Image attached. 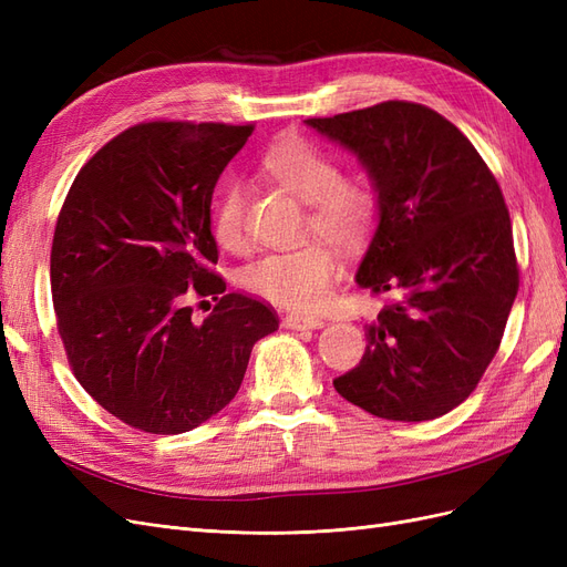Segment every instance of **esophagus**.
I'll return each instance as SVG.
<instances>
[{
    "label": "esophagus",
    "instance_id": "esophagus-1",
    "mask_svg": "<svg viewBox=\"0 0 567 567\" xmlns=\"http://www.w3.org/2000/svg\"><path fill=\"white\" fill-rule=\"evenodd\" d=\"M326 321L321 317H307V315H286L284 326L286 329H296V331H305V329H321Z\"/></svg>",
    "mask_w": 567,
    "mask_h": 567
}]
</instances>
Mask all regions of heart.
<instances>
[{"mask_svg": "<svg viewBox=\"0 0 567 567\" xmlns=\"http://www.w3.org/2000/svg\"><path fill=\"white\" fill-rule=\"evenodd\" d=\"M265 173L290 194L310 203L307 231L323 236L340 248L362 246L381 217V196L364 175H340V161L300 134H286L260 158ZM248 188L229 179L213 203V234L229 250L246 241ZM340 274L336 252L323 241L300 248L269 250L244 269V286L288 310L312 312L329 300Z\"/></svg>", "mask_w": 567, "mask_h": 567, "instance_id": "1", "label": "heart"}]
</instances>
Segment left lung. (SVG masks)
<instances>
[{"label":"left lung","instance_id":"obj_1","mask_svg":"<svg viewBox=\"0 0 567 567\" xmlns=\"http://www.w3.org/2000/svg\"><path fill=\"white\" fill-rule=\"evenodd\" d=\"M307 125L354 151L381 196L357 271L390 296L367 323V350L336 390L388 421H431L477 388L502 346L518 260L499 182L447 117L383 101Z\"/></svg>","mask_w":567,"mask_h":567}]
</instances>
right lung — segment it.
I'll list each match as a JSON object with an SVG mask.
<instances>
[{
    "mask_svg": "<svg viewBox=\"0 0 567 567\" xmlns=\"http://www.w3.org/2000/svg\"><path fill=\"white\" fill-rule=\"evenodd\" d=\"M255 125L151 120L82 165L51 241V300L68 364L136 431L179 435L225 409L274 307L215 274L210 203ZM216 300L203 322L194 299ZM210 310V307H208Z\"/></svg>",
    "mask_w": 567,
    "mask_h": 567,
    "instance_id": "add662e5",
    "label": "right lung"
}]
</instances>
